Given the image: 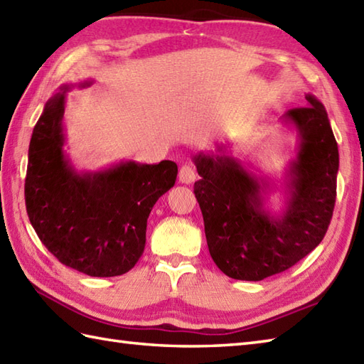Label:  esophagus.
Segmentation results:
<instances>
[{"mask_svg": "<svg viewBox=\"0 0 364 364\" xmlns=\"http://www.w3.org/2000/svg\"><path fill=\"white\" fill-rule=\"evenodd\" d=\"M196 178H197L196 171H193V168L189 164L181 166L180 172H178L180 183H183V184H192L193 181H196Z\"/></svg>", "mask_w": 364, "mask_h": 364, "instance_id": "obj_1", "label": "esophagus"}]
</instances>
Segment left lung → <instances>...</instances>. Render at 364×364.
I'll return each instance as SVG.
<instances>
[{
  "mask_svg": "<svg viewBox=\"0 0 364 364\" xmlns=\"http://www.w3.org/2000/svg\"><path fill=\"white\" fill-rule=\"evenodd\" d=\"M306 99L307 107L281 117L298 144L279 180L250 171L255 167L243 166L226 146L192 156L201 176L193 192L210 257L232 279L262 281L282 273L314 251L327 232L340 155L324 105L314 95ZM279 187L284 205L276 211L269 198Z\"/></svg>",
  "mask_w": 364,
  "mask_h": 364,
  "instance_id": "obj_1",
  "label": "left lung"
}]
</instances>
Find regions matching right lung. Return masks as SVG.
Masks as SVG:
<instances>
[{"label": "right lung", "instance_id": "right-lung-1", "mask_svg": "<svg viewBox=\"0 0 364 364\" xmlns=\"http://www.w3.org/2000/svg\"><path fill=\"white\" fill-rule=\"evenodd\" d=\"M91 83H66L48 99L29 142L24 198L38 239L63 265L113 277L130 272L142 256L150 210L173 188L178 167L168 159H127L79 171L65 150L66 95Z\"/></svg>", "mask_w": 364, "mask_h": 364}]
</instances>
